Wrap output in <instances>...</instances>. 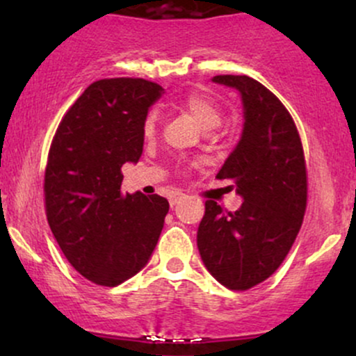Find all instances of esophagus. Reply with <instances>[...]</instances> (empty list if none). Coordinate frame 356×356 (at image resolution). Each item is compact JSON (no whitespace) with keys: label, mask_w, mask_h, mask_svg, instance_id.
<instances>
[{"label":"esophagus","mask_w":356,"mask_h":356,"mask_svg":"<svg viewBox=\"0 0 356 356\" xmlns=\"http://www.w3.org/2000/svg\"><path fill=\"white\" fill-rule=\"evenodd\" d=\"M184 199H186V194H182V192H174V194L169 197V202H170V206L174 207L175 204L184 201Z\"/></svg>","instance_id":"34e87169"}]
</instances>
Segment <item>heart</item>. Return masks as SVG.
<instances>
[{
  "label": "heart",
  "mask_w": 356,
  "mask_h": 356,
  "mask_svg": "<svg viewBox=\"0 0 356 356\" xmlns=\"http://www.w3.org/2000/svg\"><path fill=\"white\" fill-rule=\"evenodd\" d=\"M170 107L177 110V112L184 113V115H187L191 120H194L202 130L216 129V127L220 124V118H222L218 102L211 99L206 93L189 92L186 93V95L177 97V99L170 102ZM157 112H155V110H150L144 118V125H142V134H144L147 140L155 137V134H157Z\"/></svg>",
  "instance_id": "b5f03b06"
}]
</instances>
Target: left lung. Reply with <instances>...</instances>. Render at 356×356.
Masks as SVG:
<instances>
[{
  "mask_svg": "<svg viewBox=\"0 0 356 356\" xmlns=\"http://www.w3.org/2000/svg\"><path fill=\"white\" fill-rule=\"evenodd\" d=\"M212 81L236 88L243 100V134L216 177L234 182L244 201L234 212L207 201L197 248L220 284L244 291L281 266L300 232L308 194L305 154L291 115L264 85L246 75Z\"/></svg>",
  "mask_w": 356,
  "mask_h": 356,
  "instance_id": "8db88e82",
  "label": "left lung"
}]
</instances>
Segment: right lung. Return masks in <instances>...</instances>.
<instances>
[{
  "label": "right lung",
  "instance_id": "right-lung-1",
  "mask_svg": "<svg viewBox=\"0 0 356 356\" xmlns=\"http://www.w3.org/2000/svg\"><path fill=\"white\" fill-rule=\"evenodd\" d=\"M162 93L144 79L93 81L53 137L43 187L48 224L68 263L95 284L137 275L164 227L165 197L120 191L122 165L140 159L144 118Z\"/></svg>",
  "mask_w": 356,
  "mask_h": 356
}]
</instances>
